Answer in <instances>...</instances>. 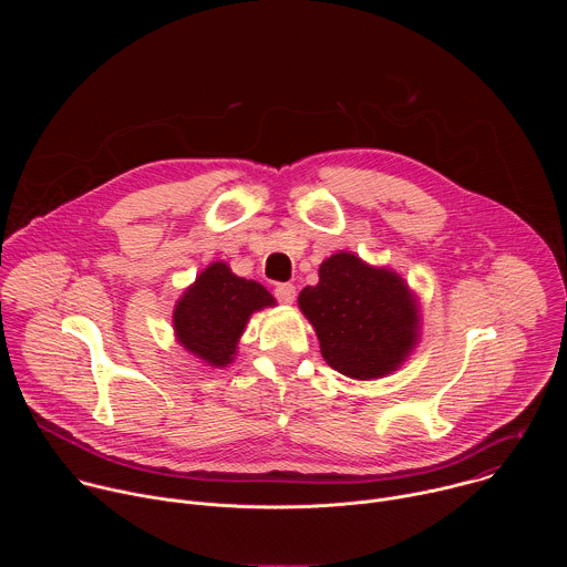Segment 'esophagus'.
Listing matches in <instances>:
<instances>
[{
  "label": "esophagus",
  "mask_w": 567,
  "mask_h": 567,
  "mask_svg": "<svg viewBox=\"0 0 567 567\" xmlns=\"http://www.w3.org/2000/svg\"><path fill=\"white\" fill-rule=\"evenodd\" d=\"M274 293H276V298H278L280 302H285V305H291V302L296 300V287H293V285H289V282L276 285Z\"/></svg>",
  "instance_id": "34e87169"
}]
</instances>
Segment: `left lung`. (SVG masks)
<instances>
[{"mask_svg":"<svg viewBox=\"0 0 567 567\" xmlns=\"http://www.w3.org/2000/svg\"><path fill=\"white\" fill-rule=\"evenodd\" d=\"M298 307L313 326L320 354L352 379H379L409 359L420 339V309L399 274L341 251L318 269Z\"/></svg>","mask_w":567,"mask_h":567,"instance_id":"obj_1","label":"left lung"}]
</instances>
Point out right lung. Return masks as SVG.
<instances>
[{
	"label": "right lung",
	"mask_w": 567,
	"mask_h": 567,
	"mask_svg": "<svg viewBox=\"0 0 567 567\" xmlns=\"http://www.w3.org/2000/svg\"><path fill=\"white\" fill-rule=\"evenodd\" d=\"M274 305L276 298L260 282L235 276L226 262H213L175 307L177 341L204 363L224 368L235 359L251 313Z\"/></svg>",
	"instance_id": "right-lung-1"
}]
</instances>
